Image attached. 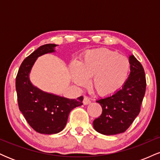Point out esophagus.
<instances>
[{
    "label": "esophagus",
    "instance_id": "esophagus-1",
    "mask_svg": "<svg viewBox=\"0 0 160 160\" xmlns=\"http://www.w3.org/2000/svg\"><path fill=\"white\" fill-rule=\"evenodd\" d=\"M90 102H91V101H90V98H89V97H87V96H85L83 98V101H82V103H83V104H90Z\"/></svg>",
    "mask_w": 160,
    "mask_h": 160
}]
</instances>
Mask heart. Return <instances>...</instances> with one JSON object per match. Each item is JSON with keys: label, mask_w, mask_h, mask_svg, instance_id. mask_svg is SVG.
Masks as SVG:
<instances>
[{"label": "heart", "mask_w": 160, "mask_h": 160, "mask_svg": "<svg viewBox=\"0 0 160 160\" xmlns=\"http://www.w3.org/2000/svg\"><path fill=\"white\" fill-rule=\"evenodd\" d=\"M71 76L78 86L86 85L91 78L90 86L100 96L115 94L123 86L130 71L128 58L108 49L87 52L78 64L71 66Z\"/></svg>", "instance_id": "b5f03b06"}]
</instances>
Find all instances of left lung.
<instances>
[{
    "label": "left lung",
    "mask_w": 160,
    "mask_h": 160,
    "mask_svg": "<svg viewBox=\"0 0 160 160\" xmlns=\"http://www.w3.org/2000/svg\"><path fill=\"white\" fill-rule=\"evenodd\" d=\"M130 74L123 86L115 94L97 100L102 113L93 121V127L105 135L122 133L139 114L146 90L143 66L133 55L129 56Z\"/></svg>",
    "instance_id": "1"
}]
</instances>
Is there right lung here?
<instances>
[{
  "instance_id": "1",
  "label": "right lung",
  "mask_w": 160,
  "mask_h": 160,
  "mask_svg": "<svg viewBox=\"0 0 160 160\" xmlns=\"http://www.w3.org/2000/svg\"><path fill=\"white\" fill-rule=\"evenodd\" d=\"M56 44L40 47L22 62L16 78L18 104L31 127L40 134L52 135L62 131L70 112L82 105L83 97L70 99L40 90L31 82L29 74L39 56L55 52Z\"/></svg>"
}]
</instances>
